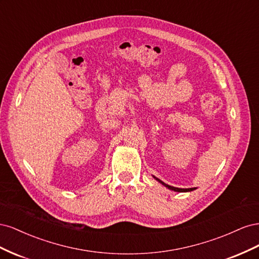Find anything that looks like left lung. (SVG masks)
Instances as JSON below:
<instances>
[{"label": "left lung", "instance_id": "obj_1", "mask_svg": "<svg viewBox=\"0 0 259 259\" xmlns=\"http://www.w3.org/2000/svg\"><path fill=\"white\" fill-rule=\"evenodd\" d=\"M155 178V177H154ZM156 180H158L159 183H161L163 186H165L166 188H168V189H170V190H174V191H177V192H188V191H192V190H194V189H197V188H186V189H183V188H176V187H173V186H169V185H166V184H164L162 180H160L159 178H155Z\"/></svg>", "mask_w": 259, "mask_h": 259}]
</instances>
